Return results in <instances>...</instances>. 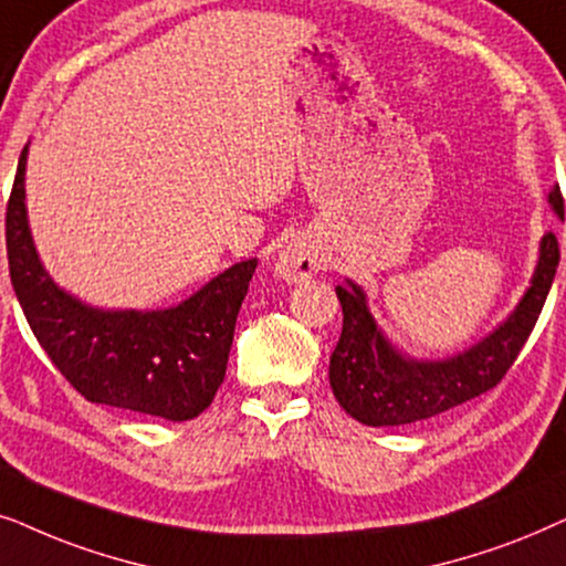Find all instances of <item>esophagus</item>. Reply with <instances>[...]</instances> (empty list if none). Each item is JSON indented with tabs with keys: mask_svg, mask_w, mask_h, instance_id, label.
Listing matches in <instances>:
<instances>
[{
	"mask_svg": "<svg viewBox=\"0 0 566 566\" xmlns=\"http://www.w3.org/2000/svg\"><path fill=\"white\" fill-rule=\"evenodd\" d=\"M274 266L276 274L282 276L284 282L297 284L311 279L315 271H318V255H315L305 243H290L276 253Z\"/></svg>",
	"mask_w": 566,
	"mask_h": 566,
	"instance_id": "obj_1",
	"label": "esophagus"
}]
</instances>
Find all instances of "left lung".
<instances>
[{
	"mask_svg": "<svg viewBox=\"0 0 566 566\" xmlns=\"http://www.w3.org/2000/svg\"><path fill=\"white\" fill-rule=\"evenodd\" d=\"M548 205L564 220L559 186L548 193ZM556 266L559 243L554 232H546L538 245L531 287L520 297L515 311L481 342L446 359H417L390 344L373 318L365 290L346 279V284L336 287L344 326L328 365L336 401L361 424L398 427L437 417L486 394L504 378L528 342L552 290Z\"/></svg>",
	"mask_w": 566,
	"mask_h": 566,
	"instance_id": "8db88e82",
	"label": "left lung"
}]
</instances>
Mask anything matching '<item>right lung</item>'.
Here are the masks:
<instances>
[{
	"mask_svg": "<svg viewBox=\"0 0 566 566\" xmlns=\"http://www.w3.org/2000/svg\"><path fill=\"white\" fill-rule=\"evenodd\" d=\"M28 145L7 205V259L22 313L59 373L87 401L168 421L199 417L222 386L259 259L222 274L160 311H105L51 279L30 235L25 207Z\"/></svg>",
	"mask_w": 566,
	"mask_h": 566,
	"instance_id": "add662e5",
	"label": "right lung"
}]
</instances>
